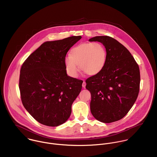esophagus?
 <instances>
[{
	"label": "esophagus",
	"instance_id": "1",
	"mask_svg": "<svg viewBox=\"0 0 157 157\" xmlns=\"http://www.w3.org/2000/svg\"><path fill=\"white\" fill-rule=\"evenodd\" d=\"M86 82H85V81H83V83H82V86H83V88H85V86H86Z\"/></svg>",
	"mask_w": 157,
	"mask_h": 157
}]
</instances>
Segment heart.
<instances>
[{
  "label": "heart",
  "mask_w": 157,
  "mask_h": 157,
  "mask_svg": "<svg viewBox=\"0 0 157 157\" xmlns=\"http://www.w3.org/2000/svg\"><path fill=\"white\" fill-rule=\"evenodd\" d=\"M106 61V50L100 43H84L77 45L71 50L70 55L65 58L67 73L76 77L79 67L86 74L95 75L100 72Z\"/></svg>",
  "instance_id": "1"
}]
</instances>
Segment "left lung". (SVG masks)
<instances>
[{"mask_svg": "<svg viewBox=\"0 0 157 157\" xmlns=\"http://www.w3.org/2000/svg\"><path fill=\"white\" fill-rule=\"evenodd\" d=\"M89 41L101 43L106 50L102 71L86 80L90 112L97 120L110 123L123 118L134 105L140 90V69L128 49L111 37L96 36Z\"/></svg>", "mask_w": 157, "mask_h": 157, "instance_id": "8db88e82", "label": "left lung"}]
</instances>
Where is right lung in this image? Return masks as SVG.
Returning a JSON list of instances; mask_svg holds the SVG:
<instances>
[{"mask_svg": "<svg viewBox=\"0 0 157 157\" xmlns=\"http://www.w3.org/2000/svg\"><path fill=\"white\" fill-rule=\"evenodd\" d=\"M80 36L46 42L23 62L19 90L23 105L39 123L58 126L71 113L83 81L68 76L65 58Z\"/></svg>", "mask_w": 157, "mask_h": 157, "instance_id": "obj_1", "label": "right lung"}]
</instances>
